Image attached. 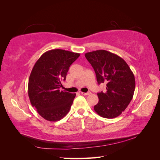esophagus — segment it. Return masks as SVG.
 <instances>
[{"label":"esophagus","mask_w":160,"mask_h":160,"mask_svg":"<svg viewBox=\"0 0 160 160\" xmlns=\"http://www.w3.org/2000/svg\"><path fill=\"white\" fill-rule=\"evenodd\" d=\"M81 93L82 95H90L91 93V92H88V93H84V92H81Z\"/></svg>","instance_id":"1"}]
</instances>
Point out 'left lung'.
I'll use <instances>...</instances> for the list:
<instances>
[{"label":"left lung","instance_id":"8db88e82","mask_svg":"<svg viewBox=\"0 0 160 160\" xmlns=\"http://www.w3.org/2000/svg\"><path fill=\"white\" fill-rule=\"evenodd\" d=\"M86 59L93 67L98 84L105 83V92L98 93L95 112L105 118H115L122 113L132 101L135 77L122 57L105 50L87 52Z\"/></svg>","mask_w":160,"mask_h":160}]
</instances>
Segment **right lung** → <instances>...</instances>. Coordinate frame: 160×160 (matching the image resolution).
Masks as SVG:
<instances>
[{"label": "right lung", "mask_w": 160, "mask_h": 160, "mask_svg": "<svg viewBox=\"0 0 160 160\" xmlns=\"http://www.w3.org/2000/svg\"><path fill=\"white\" fill-rule=\"evenodd\" d=\"M79 56V53L52 49L43 53L34 65L28 79V98L45 119L57 122L69 111L76 94L59 88L69 67Z\"/></svg>", "instance_id": "1"}]
</instances>
